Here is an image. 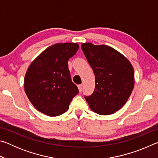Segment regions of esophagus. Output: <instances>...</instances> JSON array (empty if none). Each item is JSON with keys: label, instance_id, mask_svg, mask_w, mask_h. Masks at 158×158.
Here are the masks:
<instances>
[{"label": "esophagus", "instance_id": "34e87169", "mask_svg": "<svg viewBox=\"0 0 158 158\" xmlns=\"http://www.w3.org/2000/svg\"><path fill=\"white\" fill-rule=\"evenodd\" d=\"M78 89L79 90V92H81V90H82V85L81 84L78 85Z\"/></svg>", "mask_w": 158, "mask_h": 158}]
</instances>
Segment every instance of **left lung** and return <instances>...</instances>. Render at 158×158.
<instances>
[{
	"label": "left lung",
	"mask_w": 158,
	"mask_h": 158,
	"mask_svg": "<svg viewBox=\"0 0 158 158\" xmlns=\"http://www.w3.org/2000/svg\"><path fill=\"white\" fill-rule=\"evenodd\" d=\"M81 49L95 74V88L85 99L90 109L110 115L126 103L135 85L132 64L122 53L106 45L83 43Z\"/></svg>",
	"instance_id": "8db88e82"
}]
</instances>
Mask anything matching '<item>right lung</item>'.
Masks as SVG:
<instances>
[{
    "instance_id": "right-lung-1",
    "label": "right lung",
    "mask_w": 158,
    "mask_h": 158,
    "mask_svg": "<svg viewBox=\"0 0 158 158\" xmlns=\"http://www.w3.org/2000/svg\"><path fill=\"white\" fill-rule=\"evenodd\" d=\"M79 49L77 43H58L44 50L31 63L24 77V90L37 111L57 116L69 109L79 93L72 81L68 62Z\"/></svg>"
}]
</instances>
